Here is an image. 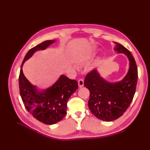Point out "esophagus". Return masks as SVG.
<instances>
[{
	"mask_svg": "<svg viewBox=\"0 0 150 150\" xmlns=\"http://www.w3.org/2000/svg\"><path fill=\"white\" fill-rule=\"evenodd\" d=\"M78 86H79V88L83 87V86H84V81H83V79H80L78 80Z\"/></svg>",
	"mask_w": 150,
	"mask_h": 150,
	"instance_id": "1",
	"label": "esophagus"
}]
</instances>
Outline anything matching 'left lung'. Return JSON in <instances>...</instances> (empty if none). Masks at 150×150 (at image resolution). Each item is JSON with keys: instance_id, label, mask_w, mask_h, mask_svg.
<instances>
[{"instance_id": "8db88e82", "label": "left lung", "mask_w": 150, "mask_h": 150, "mask_svg": "<svg viewBox=\"0 0 150 150\" xmlns=\"http://www.w3.org/2000/svg\"><path fill=\"white\" fill-rule=\"evenodd\" d=\"M115 51L128 57L129 68L126 76L119 82L110 83L100 76L96 69L86 75L84 86L89 92L88 107L98 119L112 121L124 114L134 97L138 81V68L129 50L115 42Z\"/></svg>"}]
</instances>
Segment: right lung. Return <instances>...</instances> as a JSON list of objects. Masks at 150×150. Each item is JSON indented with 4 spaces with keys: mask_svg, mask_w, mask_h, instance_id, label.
Returning a JSON list of instances; mask_svg holds the SVG:
<instances>
[{
    "mask_svg": "<svg viewBox=\"0 0 150 150\" xmlns=\"http://www.w3.org/2000/svg\"><path fill=\"white\" fill-rule=\"evenodd\" d=\"M54 42L55 40H46L30 49L22 63L19 77L20 94L26 110L34 118L46 125L55 124L66 116L67 101L78 89V82L61 75L51 87L39 91L37 88L27 79L22 67L24 62L35 51L46 49Z\"/></svg>",
    "mask_w": 150,
    "mask_h": 150,
    "instance_id": "right-lung-1",
    "label": "right lung"
}]
</instances>
